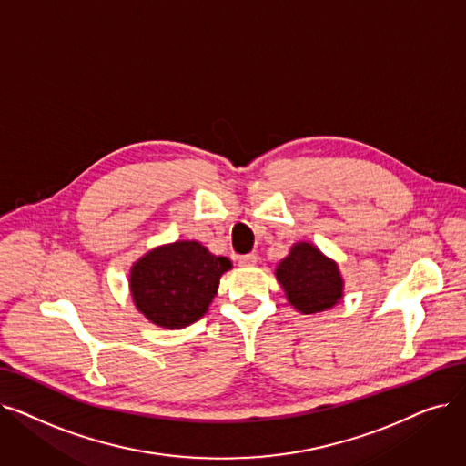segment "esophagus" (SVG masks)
<instances>
[{"label": "esophagus", "instance_id": "obj_1", "mask_svg": "<svg viewBox=\"0 0 466 466\" xmlns=\"http://www.w3.org/2000/svg\"><path fill=\"white\" fill-rule=\"evenodd\" d=\"M255 262H257V255H253V253L238 257V265H239V267H253Z\"/></svg>", "mask_w": 466, "mask_h": 466}]
</instances>
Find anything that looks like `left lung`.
<instances>
[{
  "label": "left lung",
  "mask_w": 466,
  "mask_h": 466,
  "mask_svg": "<svg viewBox=\"0 0 466 466\" xmlns=\"http://www.w3.org/2000/svg\"><path fill=\"white\" fill-rule=\"evenodd\" d=\"M276 279L289 305L300 314L333 309L345 295L339 265L310 241H297L276 267Z\"/></svg>",
  "instance_id": "left-lung-1"
}]
</instances>
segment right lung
I'll return each mask as SVG.
<instances>
[{
	"instance_id": "obj_1",
	"label": "right lung",
	"mask_w": 466,
	"mask_h": 466,
	"mask_svg": "<svg viewBox=\"0 0 466 466\" xmlns=\"http://www.w3.org/2000/svg\"><path fill=\"white\" fill-rule=\"evenodd\" d=\"M232 260L213 255L196 239L150 249L129 270L137 310L157 328L183 329L209 310L220 276Z\"/></svg>"
}]
</instances>
